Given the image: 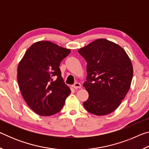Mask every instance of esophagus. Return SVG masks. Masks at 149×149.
I'll return each instance as SVG.
<instances>
[{"label":"esophagus","mask_w":149,"mask_h":149,"mask_svg":"<svg viewBox=\"0 0 149 149\" xmlns=\"http://www.w3.org/2000/svg\"><path fill=\"white\" fill-rule=\"evenodd\" d=\"M72 87L75 88V89H78V88H81V84H79V83L76 82L72 85Z\"/></svg>","instance_id":"obj_1"}]
</instances>
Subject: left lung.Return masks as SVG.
<instances>
[{"label": "left lung", "mask_w": 149, "mask_h": 149, "mask_svg": "<svg viewBox=\"0 0 149 149\" xmlns=\"http://www.w3.org/2000/svg\"><path fill=\"white\" fill-rule=\"evenodd\" d=\"M87 64L84 87L89 98L84 102L88 112L97 116L110 114L119 107L129 91L133 65L119 45L99 39L78 50Z\"/></svg>", "instance_id": "left-lung-1"}]
</instances>
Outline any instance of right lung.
<instances>
[{
    "mask_svg": "<svg viewBox=\"0 0 149 149\" xmlns=\"http://www.w3.org/2000/svg\"><path fill=\"white\" fill-rule=\"evenodd\" d=\"M71 50L50 41L35 42L17 67V82L25 101L36 114L49 116L59 112L71 90L59 68Z\"/></svg>",
    "mask_w": 149,
    "mask_h": 149,
    "instance_id": "add662e5",
    "label": "right lung"
}]
</instances>
